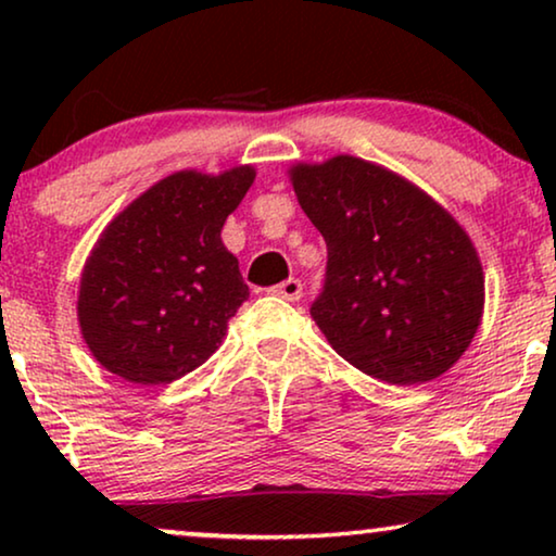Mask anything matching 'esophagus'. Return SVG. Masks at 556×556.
<instances>
[{"instance_id":"esophagus-1","label":"esophagus","mask_w":556,"mask_h":556,"mask_svg":"<svg viewBox=\"0 0 556 556\" xmlns=\"http://www.w3.org/2000/svg\"><path fill=\"white\" fill-rule=\"evenodd\" d=\"M270 291L276 293L278 299H286V301H299L301 295H303V283H301L299 278H288V280H283V283L273 286Z\"/></svg>"}]
</instances>
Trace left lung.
Instances as JSON below:
<instances>
[{
	"label": "left lung",
	"instance_id": "obj_1",
	"mask_svg": "<svg viewBox=\"0 0 556 556\" xmlns=\"http://www.w3.org/2000/svg\"><path fill=\"white\" fill-rule=\"evenodd\" d=\"M291 181L326 240L311 316L339 356L384 384L453 367L483 314V270L463 227L397 174L356 156L299 164Z\"/></svg>",
	"mask_w": 556,
	"mask_h": 556
}]
</instances>
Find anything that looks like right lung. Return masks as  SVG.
I'll return each mask as SVG.
<instances>
[{
    "label": "right lung",
    "instance_id": "right-lung-1",
    "mask_svg": "<svg viewBox=\"0 0 556 556\" xmlns=\"http://www.w3.org/2000/svg\"><path fill=\"white\" fill-rule=\"evenodd\" d=\"M253 179V166L219 177L177 172L105 227L78 295L83 339L105 369L169 384L215 354L250 295L219 232Z\"/></svg>",
    "mask_w": 556,
    "mask_h": 556
}]
</instances>
